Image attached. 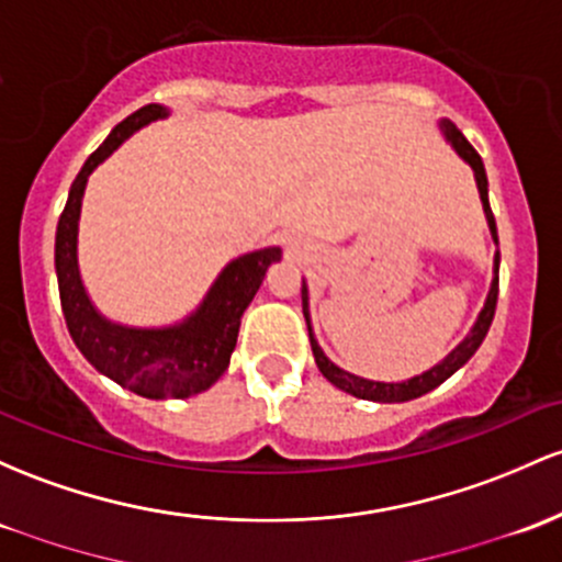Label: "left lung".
<instances>
[{"label": "left lung", "mask_w": 562, "mask_h": 562, "mask_svg": "<svg viewBox=\"0 0 562 562\" xmlns=\"http://www.w3.org/2000/svg\"><path fill=\"white\" fill-rule=\"evenodd\" d=\"M442 133H446V138L451 140L453 149L461 154V157L467 159V162L472 165L474 170V181H477V189H480V200H483V211H485V218H488V226H491V234H493V243H498L496 237V218H493V211L488 205V178H485V168H483V159H480V154L472 149L470 140L461 135L459 127L453 125V122L442 120ZM493 282H491V293H488V301H485L483 312H480L477 323H474V328L470 336L464 338V341L456 347L451 355L446 357V360L440 362V366H435L431 371L416 375V379L411 381H403V384H381V381H368V379H360V375H351L347 371H341V368H336L328 357L323 355V349L317 347V341H314L312 336V325H310V310H306V285H301V301H304V317H306V328H310V344H312V351H314V362H317L319 373L325 375V379L330 381L333 386H338V390L355 394V397L360 400H373V403H405V400H416L422 397V394H427L435 390V386H440L442 381L451 379V375L459 371L461 366H464L467 360L474 355V351L480 349V344H483L485 333H488L491 323H493V314H496V301H498V252L496 258H493Z\"/></svg>", "instance_id": "obj_1"}]
</instances>
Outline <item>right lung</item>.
<instances>
[{
    "label": "right lung",
    "instance_id": "right-lung-1",
    "mask_svg": "<svg viewBox=\"0 0 562 562\" xmlns=\"http://www.w3.org/2000/svg\"><path fill=\"white\" fill-rule=\"evenodd\" d=\"M168 116L157 103L133 111L109 138L90 154L79 176L74 178L69 200L55 232V274H58L60 310L77 349L88 357L95 371L109 375L120 386L149 400H183L211 390L229 368L237 347L239 317L261 288L263 274L280 261V248H263L237 258L221 271L215 285L187 323L162 330L122 328L109 323L90 304L79 280L77 229L88 176L109 157L127 135L154 120Z\"/></svg>",
    "mask_w": 562,
    "mask_h": 562
}]
</instances>
